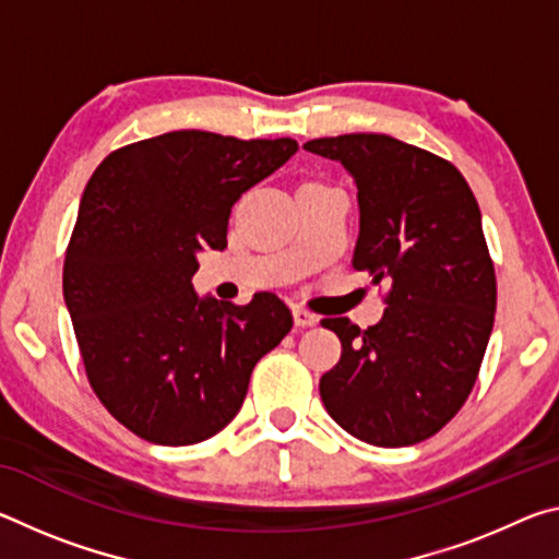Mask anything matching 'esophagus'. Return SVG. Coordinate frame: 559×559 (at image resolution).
<instances>
[{
  "label": "esophagus",
  "mask_w": 559,
  "mask_h": 559,
  "mask_svg": "<svg viewBox=\"0 0 559 559\" xmlns=\"http://www.w3.org/2000/svg\"><path fill=\"white\" fill-rule=\"evenodd\" d=\"M293 320H296L298 328H310L318 323V316H313L306 308H293Z\"/></svg>",
  "instance_id": "obj_1"
}]
</instances>
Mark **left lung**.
I'll return each instance as SVG.
<instances>
[{"label": "left lung", "mask_w": 559, "mask_h": 559, "mask_svg": "<svg viewBox=\"0 0 559 559\" xmlns=\"http://www.w3.org/2000/svg\"><path fill=\"white\" fill-rule=\"evenodd\" d=\"M357 187L353 266L390 288L382 320L323 325L343 355L320 377L328 414L372 447H412L453 419L493 330L496 273L466 179L447 159L377 132L318 138Z\"/></svg>", "instance_id": "left-lung-1"}]
</instances>
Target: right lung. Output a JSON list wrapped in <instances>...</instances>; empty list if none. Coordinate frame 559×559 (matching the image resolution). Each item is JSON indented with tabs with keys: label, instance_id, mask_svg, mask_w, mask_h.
I'll list each match as a JSON object with an SVG mask.
<instances>
[{
	"label": "right lung",
	"instance_id": "1",
	"mask_svg": "<svg viewBox=\"0 0 559 559\" xmlns=\"http://www.w3.org/2000/svg\"><path fill=\"white\" fill-rule=\"evenodd\" d=\"M298 153L290 138L175 130L120 147L81 197L63 300L98 400L159 447L214 437L241 409L253 367L290 333L278 296H197V253L226 246L231 206Z\"/></svg>",
	"mask_w": 559,
	"mask_h": 559
}]
</instances>
